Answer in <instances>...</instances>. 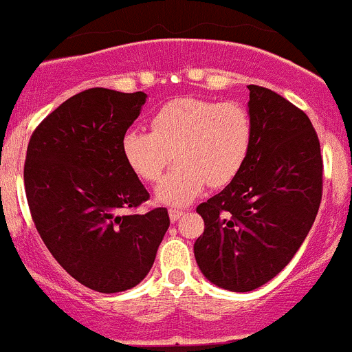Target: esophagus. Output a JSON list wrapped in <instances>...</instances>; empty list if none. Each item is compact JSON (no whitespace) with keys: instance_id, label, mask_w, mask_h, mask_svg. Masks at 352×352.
I'll return each mask as SVG.
<instances>
[{"instance_id":"esophagus-1","label":"esophagus","mask_w":352,"mask_h":352,"mask_svg":"<svg viewBox=\"0 0 352 352\" xmlns=\"http://www.w3.org/2000/svg\"><path fill=\"white\" fill-rule=\"evenodd\" d=\"M168 214H170V219H172L173 223L175 221H179L180 218H182L184 214H186V209H177V208H172L168 211Z\"/></svg>"}]
</instances>
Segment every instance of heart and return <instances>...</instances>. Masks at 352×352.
I'll use <instances>...</instances> for the list:
<instances>
[{
	"label": "heart",
	"mask_w": 352,
	"mask_h": 352,
	"mask_svg": "<svg viewBox=\"0 0 352 352\" xmlns=\"http://www.w3.org/2000/svg\"><path fill=\"white\" fill-rule=\"evenodd\" d=\"M252 140L250 117L239 102L180 97L151 117V131H127L122 155L144 182L156 184L172 163V173L156 196L165 204H187L208 184L221 189L242 172Z\"/></svg>",
	"instance_id": "b5f03b06"
}]
</instances>
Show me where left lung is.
Instances as JSON below:
<instances>
[{
  "instance_id": "left-lung-1",
  "label": "left lung",
  "mask_w": 352,
  "mask_h": 352,
  "mask_svg": "<svg viewBox=\"0 0 352 352\" xmlns=\"http://www.w3.org/2000/svg\"><path fill=\"white\" fill-rule=\"evenodd\" d=\"M252 140L242 172L197 206L204 233L194 243L212 285L245 293L283 271L315 221L324 160L307 113L269 88L248 85Z\"/></svg>"
}]
</instances>
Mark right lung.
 Wrapping results in <instances>:
<instances>
[{"instance_id": "right-lung-1", "label": "right lung", "mask_w": 352, "mask_h": 352, "mask_svg": "<svg viewBox=\"0 0 352 352\" xmlns=\"http://www.w3.org/2000/svg\"><path fill=\"white\" fill-rule=\"evenodd\" d=\"M144 102L143 91H80L28 141L23 180L35 228L67 274L98 293L140 285L170 226L166 208L124 212L150 199L122 155Z\"/></svg>"}]
</instances>
